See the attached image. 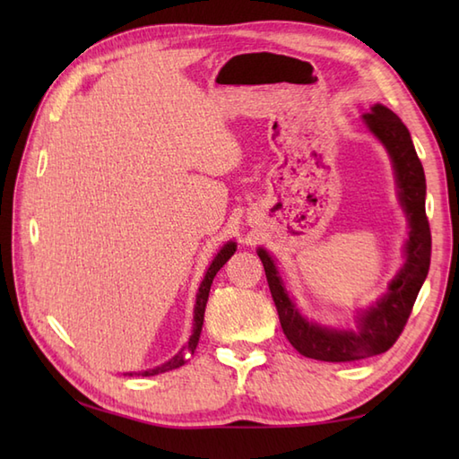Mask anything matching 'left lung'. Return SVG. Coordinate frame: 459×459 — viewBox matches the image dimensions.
Listing matches in <instances>:
<instances>
[{"label":"left lung","instance_id":"1","mask_svg":"<svg viewBox=\"0 0 459 459\" xmlns=\"http://www.w3.org/2000/svg\"><path fill=\"white\" fill-rule=\"evenodd\" d=\"M367 128L385 143L394 163L396 183L401 189V201L411 222V235L406 242V264L388 286V294L375 307L359 317L357 331H341L319 327L301 317L288 298L276 272L274 260L266 250H258L264 264L266 280L274 299L284 335L298 353L309 359L329 360V363H349L385 353L401 337L414 301L430 270L432 235L426 217V178L422 163L418 160L414 143L406 126L398 116L375 104L373 110L363 116Z\"/></svg>","mask_w":459,"mask_h":459}]
</instances>
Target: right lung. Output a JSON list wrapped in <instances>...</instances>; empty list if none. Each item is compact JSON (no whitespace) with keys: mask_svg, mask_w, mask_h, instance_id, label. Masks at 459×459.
Returning <instances> with one entry per match:
<instances>
[{"mask_svg":"<svg viewBox=\"0 0 459 459\" xmlns=\"http://www.w3.org/2000/svg\"><path fill=\"white\" fill-rule=\"evenodd\" d=\"M237 245L235 242H229V245H224L222 250L217 255V258L212 260V264L209 266L207 274H204V280L201 281V288H199V294H197V304H195V316H193V335L189 339V343L185 345V349H181L178 355H175L168 363H163L161 367H155L150 370H143L142 377H153V375H160L165 373V370H171V368H178L185 363V353H195V349H197L199 343V337H201V329H203V319H204V307H207V299H209V290L214 276H217V272L227 264V260L235 255Z\"/></svg>","mask_w":459,"mask_h":459,"instance_id":"1","label":"right lung"}]
</instances>
